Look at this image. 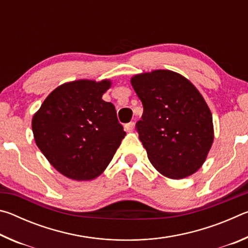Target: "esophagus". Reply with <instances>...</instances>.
<instances>
[{
  "label": "esophagus",
  "mask_w": 248,
  "mask_h": 248,
  "mask_svg": "<svg viewBox=\"0 0 248 248\" xmlns=\"http://www.w3.org/2000/svg\"><path fill=\"white\" fill-rule=\"evenodd\" d=\"M124 128L127 131H132L134 129V123H129V124H124Z\"/></svg>",
  "instance_id": "esophagus-1"
}]
</instances>
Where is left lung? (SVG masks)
I'll use <instances>...</instances> for the list:
<instances>
[{"instance_id": "8db88e82", "label": "left lung", "mask_w": 248, "mask_h": 248, "mask_svg": "<svg viewBox=\"0 0 248 248\" xmlns=\"http://www.w3.org/2000/svg\"><path fill=\"white\" fill-rule=\"evenodd\" d=\"M131 84L143 105L136 129L150 162L170 178L194 174L213 142L211 111L198 90L169 70L138 74Z\"/></svg>"}]
</instances>
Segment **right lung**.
Returning <instances> with one entry per match:
<instances>
[{
	"label": "right lung",
	"mask_w": 248,
	"mask_h": 248,
	"mask_svg": "<svg viewBox=\"0 0 248 248\" xmlns=\"http://www.w3.org/2000/svg\"><path fill=\"white\" fill-rule=\"evenodd\" d=\"M110 84L107 79L62 84L33 116L37 146L54 169L71 179L99 176L125 136L115 106L102 99Z\"/></svg>",
	"instance_id": "obj_1"
}]
</instances>
